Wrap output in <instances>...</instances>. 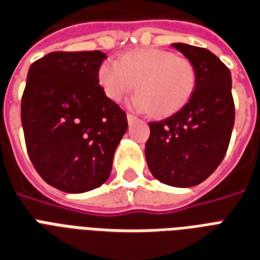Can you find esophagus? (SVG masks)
I'll return each instance as SVG.
<instances>
[{"label":"esophagus","mask_w":260,"mask_h":260,"mask_svg":"<svg viewBox=\"0 0 260 260\" xmlns=\"http://www.w3.org/2000/svg\"><path fill=\"white\" fill-rule=\"evenodd\" d=\"M136 119H137V118L133 115V114H127V122H128V123H133V122H134Z\"/></svg>","instance_id":"esophagus-1"}]
</instances>
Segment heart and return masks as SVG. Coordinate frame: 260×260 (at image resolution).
<instances>
[{
	"label": "heart",
	"mask_w": 260,
	"mask_h": 260,
	"mask_svg": "<svg viewBox=\"0 0 260 260\" xmlns=\"http://www.w3.org/2000/svg\"><path fill=\"white\" fill-rule=\"evenodd\" d=\"M99 84L111 102H120L136 86L133 107L154 116H170L183 108L194 93V63L172 51L142 48L123 54L119 62L104 61L98 72Z\"/></svg>",
	"instance_id": "obj_1"
}]
</instances>
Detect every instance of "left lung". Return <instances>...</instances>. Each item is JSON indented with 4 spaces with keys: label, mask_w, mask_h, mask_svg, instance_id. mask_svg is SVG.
<instances>
[{
    "label": "left lung",
    "mask_w": 260,
    "mask_h": 260,
    "mask_svg": "<svg viewBox=\"0 0 260 260\" xmlns=\"http://www.w3.org/2000/svg\"><path fill=\"white\" fill-rule=\"evenodd\" d=\"M197 69V85L190 100L176 114L150 122L145 145L152 175L172 187H192L216 171L228 149L235 103L226 66L207 48L172 44Z\"/></svg>",
    "instance_id": "obj_1"
}]
</instances>
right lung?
<instances>
[{"instance_id": "add662e5", "label": "right lung", "mask_w": 260, "mask_h": 260, "mask_svg": "<svg viewBox=\"0 0 260 260\" xmlns=\"http://www.w3.org/2000/svg\"><path fill=\"white\" fill-rule=\"evenodd\" d=\"M107 55L55 51L29 66L21 99L28 154L44 182L78 194L98 188L111 174L127 118L99 85Z\"/></svg>"}]
</instances>
